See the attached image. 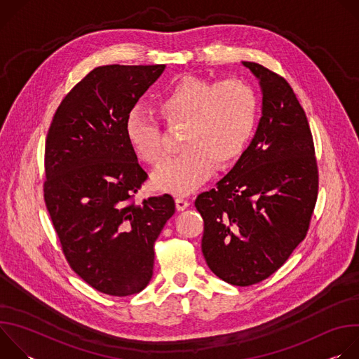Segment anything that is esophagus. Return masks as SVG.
<instances>
[{"label":"esophagus","instance_id":"1","mask_svg":"<svg viewBox=\"0 0 359 359\" xmlns=\"http://www.w3.org/2000/svg\"><path fill=\"white\" fill-rule=\"evenodd\" d=\"M176 209L179 210V212H182V210H184V209H187L189 208V200H184V198H182V197H177L176 200Z\"/></svg>","mask_w":359,"mask_h":359}]
</instances>
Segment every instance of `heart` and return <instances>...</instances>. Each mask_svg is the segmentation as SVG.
Returning <instances> with one entry per match:
<instances>
[{"mask_svg":"<svg viewBox=\"0 0 359 359\" xmlns=\"http://www.w3.org/2000/svg\"><path fill=\"white\" fill-rule=\"evenodd\" d=\"M156 107L170 128H184L182 155L165 159L153 173L155 187L187 194L206 183L215 163L222 168L247 147L257 123L259 105L252 88L240 79L209 81L184 75L166 88ZM125 135L136 155L156 165L165 155L159 122L140 108L125 119Z\"/></svg>","mask_w":359,"mask_h":359,"instance_id":"obj_1","label":"heart"}]
</instances>
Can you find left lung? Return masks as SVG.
Instances as JSON below:
<instances>
[{
  "mask_svg": "<svg viewBox=\"0 0 359 359\" xmlns=\"http://www.w3.org/2000/svg\"><path fill=\"white\" fill-rule=\"evenodd\" d=\"M263 116L250 146L216 189L197 196L201 251L223 281L247 287L274 274L305 238L318 196L309 119L290 83L255 62Z\"/></svg>",
  "mask_w": 359,
  "mask_h": 359,
  "instance_id": "obj_1",
  "label": "left lung"
}]
</instances>
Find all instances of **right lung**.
<instances>
[{
	"label": "right lung",
	"mask_w": 359,
	"mask_h": 359,
	"mask_svg": "<svg viewBox=\"0 0 359 359\" xmlns=\"http://www.w3.org/2000/svg\"><path fill=\"white\" fill-rule=\"evenodd\" d=\"M165 65L92 69L62 99L45 142L43 200L71 269L114 297L140 292L175 213L170 194L135 203L147 179L125 135L126 115Z\"/></svg>",
	"instance_id": "right-lung-1"
}]
</instances>
